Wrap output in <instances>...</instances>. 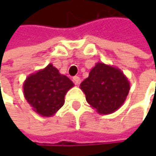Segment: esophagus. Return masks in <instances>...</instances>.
I'll return each mask as SVG.
<instances>
[{
	"label": "esophagus",
	"mask_w": 156,
	"mask_h": 156,
	"mask_svg": "<svg viewBox=\"0 0 156 156\" xmlns=\"http://www.w3.org/2000/svg\"><path fill=\"white\" fill-rule=\"evenodd\" d=\"M73 81H74V83L76 84V85H79L80 84V78L78 77V76H75L74 78H73Z\"/></svg>",
	"instance_id": "34e87169"
}]
</instances>
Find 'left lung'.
I'll list each match as a JSON object with an SVG mask.
<instances>
[{
    "label": "left lung",
    "instance_id": "1",
    "mask_svg": "<svg viewBox=\"0 0 156 156\" xmlns=\"http://www.w3.org/2000/svg\"><path fill=\"white\" fill-rule=\"evenodd\" d=\"M80 89L86 95L87 103L98 114L109 115L126 101L130 83L118 68L98 62L88 78L80 84Z\"/></svg>",
    "mask_w": 156,
    "mask_h": 156
}]
</instances>
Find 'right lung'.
<instances>
[{
    "mask_svg": "<svg viewBox=\"0 0 156 156\" xmlns=\"http://www.w3.org/2000/svg\"><path fill=\"white\" fill-rule=\"evenodd\" d=\"M74 83L50 63L30 74L23 83V94L32 109L41 116H52L65 103L67 92Z\"/></svg>",
    "mask_w": 156,
    "mask_h": 156,
    "instance_id": "right-lung-1",
    "label": "right lung"
}]
</instances>
